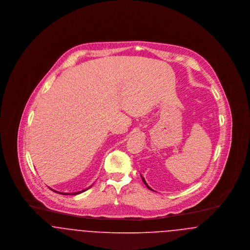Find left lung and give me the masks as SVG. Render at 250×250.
Here are the masks:
<instances>
[{
  "mask_svg": "<svg viewBox=\"0 0 250 250\" xmlns=\"http://www.w3.org/2000/svg\"><path fill=\"white\" fill-rule=\"evenodd\" d=\"M142 179H143V183H144V184H145V186H146V187H147V188H149V189H150V190H153V189H152V188H150V187H149V186H148V185H147V183H146V182H145V180H144V178H143V176H142Z\"/></svg>",
  "mask_w": 250,
  "mask_h": 250,
  "instance_id": "1",
  "label": "left lung"
}]
</instances>
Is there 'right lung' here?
Wrapping results in <instances>:
<instances>
[{"label":"right lung","instance_id":"right-lung-1","mask_svg":"<svg viewBox=\"0 0 250 250\" xmlns=\"http://www.w3.org/2000/svg\"><path fill=\"white\" fill-rule=\"evenodd\" d=\"M90 188H91V187H90ZM87 189H89V188H86V189H84V190L79 191V192H75V193H63V192H59V191L53 190V189H52V190L54 191V192H56V193L62 194V195H77V194H80V193L84 192V191H86Z\"/></svg>","mask_w":250,"mask_h":250}]
</instances>
